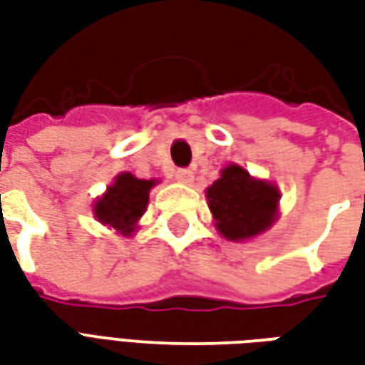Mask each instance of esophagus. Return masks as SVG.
Wrapping results in <instances>:
<instances>
[{"instance_id": "34e87169", "label": "esophagus", "mask_w": 365, "mask_h": 365, "mask_svg": "<svg viewBox=\"0 0 365 365\" xmlns=\"http://www.w3.org/2000/svg\"><path fill=\"white\" fill-rule=\"evenodd\" d=\"M174 178L180 183H191L193 182V172L187 170V168H180V170H175Z\"/></svg>"}]
</instances>
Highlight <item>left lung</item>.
<instances>
[{"mask_svg":"<svg viewBox=\"0 0 365 365\" xmlns=\"http://www.w3.org/2000/svg\"><path fill=\"white\" fill-rule=\"evenodd\" d=\"M215 227L229 240L260 235L274 222L279 193L274 185L258 182L240 166H227L207 190Z\"/></svg>","mask_w":365,"mask_h":365,"instance_id":"left-lung-1","label":"left lung"}]
</instances>
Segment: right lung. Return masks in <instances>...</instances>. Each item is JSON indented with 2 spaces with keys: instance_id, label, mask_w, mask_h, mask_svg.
<instances>
[{
  "instance_id": "1",
  "label": "right lung",
  "mask_w": 365,
  "mask_h": 365,
  "mask_svg": "<svg viewBox=\"0 0 365 365\" xmlns=\"http://www.w3.org/2000/svg\"><path fill=\"white\" fill-rule=\"evenodd\" d=\"M154 180H138L133 174H120L103 197L96 201L97 221L130 235L136 221L143 217L148 205V191Z\"/></svg>"
}]
</instances>
